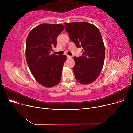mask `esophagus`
Listing matches in <instances>:
<instances>
[{
  "mask_svg": "<svg viewBox=\"0 0 133 133\" xmlns=\"http://www.w3.org/2000/svg\"><path fill=\"white\" fill-rule=\"evenodd\" d=\"M67 58H68V59H71V58H72V57H71V56H70V55H67Z\"/></svg>",
  "mask_w": 133,
  "mask_h": 133,
  "instance_id": "1",
  "label": "esophagus"
}]
</instances>
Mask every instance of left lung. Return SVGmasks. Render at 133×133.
<instances>
[{"label":"left lung","instance_id":"8db88e82","mask_svg":"<svg viewBox=\"0 0 133 133\" xmlns=\"http://www.w3.org/2000/svg\"><path fill=\"white\" fill-rule=\"evenodd\" d=\"M64 24L70 39L83 48L82 56L73 57L75 79L81 84H90L98 77L104 64L105 47L101 33L96 26L85 22Z\"/></svg>","mask_w":133,"mask_h":133}]
</instances>
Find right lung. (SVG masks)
Wrapping results in <instances>:
<instances>
[{"label": "right lung", "instance_id": "obj_1", "mask_svg": "<svg viewBox=\"0 0 133 133\" xmlns=\"http://www.w3.org/2000/svg\"><path fill=\"white\" fill-rule=\"evenodd\" d=\"M65 29L61 24H42L33 29L26 39V58L36 81L42 86L52 87L61 80L66 55L50 54L56 47L57 38Z\"/></svg>", "mask_w": 133, "mask_h": 133}]
</instances>
